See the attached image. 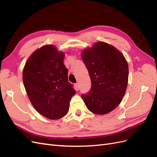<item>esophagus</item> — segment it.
<instances>
[{"label":"esophagus","instance_id":"1","mask_svg":"<svg viewBox=\"0 0 157 157\" xmlns=\"http://www.w3.org/2000/svg\"><path fill=\"white\" fill-rule=\"evenodd\" d=\"M75 89H76V90H77V91H78V90H79V89H80L79 84L78 83L75 84Z\"/></svg>","mask_w":157,"mask_h":157}]
</instances>
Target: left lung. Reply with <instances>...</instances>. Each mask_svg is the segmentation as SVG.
Returning <instances> with one entry per match:
<instances>
[{
  "mask_svg": "<svg viewBox=\"0 0 157 157\" xmlns=\"http://www.w3.org/2000/svg\"><path fill=\"white\" fill-rule=\"evenodd\" d=\"M82 59L88 71L92 86L82 94L87 108L97 115L112 111L121 102L128 80V65L124 56L103 42L84 50Z\"/></svg>",
  "mask_w": 157,
  "mask_h": 157,
  "instance_id": "8db88e82",
  "label": "left lung"
}]
</instances>
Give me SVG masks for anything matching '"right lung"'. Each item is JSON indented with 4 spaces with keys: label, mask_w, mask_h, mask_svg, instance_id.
Instances as JSON below:
<instances>
[{
    "label": "right lung",
    "mask_w": 157,
    "mask_h": 157,
    "mask_svg": "<svg viewBox=\"0 0 157 157\" xmlns=\"http://www.w3.org/2000/svg\"><path fill=\"white\" fill-rule=\"evenodd\" d=\"M64 54L53 45L36 50L26 61L23 84L33 106L51 120L63 117L76 94L68 82V70L63 64Z\"/></svg>",
    "instance_id": "right-lung-1"
}]
</instances>
